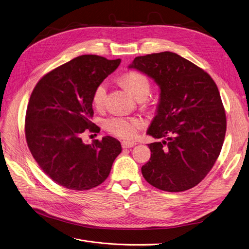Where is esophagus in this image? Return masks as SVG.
Wrapping results in <instances>:
<instances>
[{
  "label": "esophagus",
  "instance_id": "obj_1",
  "mask_svg": "<svg viewBox=\"0 0 249 249\" xmlns=\"http://www.w3.org/2000/svg\"><path fill=\"white\" fill-rule=\"evenodd\" d=\"M121 145H122V148H131V147H134L136 143L129 142V141H122Z\"/></svg>",
  "mask_w": 249,
  "mask_h": 249
}]
</instances>
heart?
Returning a JSON list of instances; mask_svg holds the SVG:
<instances>
[{"mask_svg":"<svg viewBox=\"0 0 249 249\" xmlns=\"http://www.w3.org/2000/svg\"><path fill=\"white\" fill-rule=\"evenodd\" d=\"M119 81L139 101L145 100L150 93V81L145 75L137 71H128L124 73ZM106 84L100 83L96 86L92 95L94 106L97 108L103 107L106 101ZM143 127L144 122L136 117H112L104 121V128L109 133L126 140L135 139Z\"/></svg>","mask_w":249,"mask_h":249,"instance_id":"heart-1","label":"heart"}]
</instances>
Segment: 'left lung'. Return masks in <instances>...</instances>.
Wrapping results in <instances>:
<instances>
[{"label": "left lung", "mask_w": 249, "mask_h": 249, "mask_svg": "<svg viewBox=\"0 0 249 249\" xmlns=\"http://www.w3.org/2000/svg\"><path fill=\"white\" fill-rule=\"evenodd\" d=\"M129 68L160 87L147 134L165 139L148 144L151 157L141 168L143 177L168 192L196 186L216 162L225 137L226 115L216 84L203 69L172 52L136 57Z\"/></svg>", "instance_id": "8db88e82"}]
</instances>
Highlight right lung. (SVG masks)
Returning a JSON list of instances; mask_svg holds the SVG:
<instances>
[{
	"instance_id": "right-lung-1",
	"label": "right lung",
	"mask_w": 249,
	"mask_h": 249,
	"mask_svg": "<svg viewBox=\"0 0 249 249\" xmlns=\"http://www.w3.org/2000/svg\"><path fill=\"white\" fill-rule=\"evenodd\" d=\"M121 60L82 55L44 75L33 90L26 112L25 135L40 168L57 184L89 190L106 180L120 153V142L110 136L83 143L91 122L92 95Z\"/></svg>"
}]
</instances>
